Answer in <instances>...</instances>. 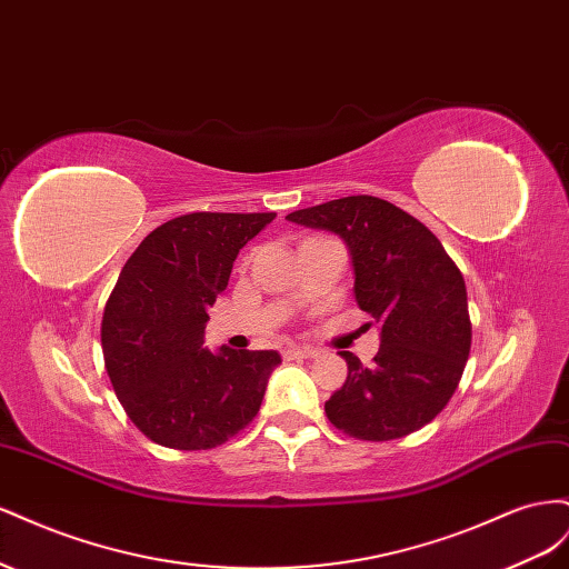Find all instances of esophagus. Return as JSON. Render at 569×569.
Segmentation results:
<instances>
[{
	"label": "esophagus",
	"mask_w": 569,
	"mask_h": 569,
	"mask_svg": "<svg viewBox=\"0 0 569 569\" xmlns=\"http://www.w3.org/2000/svg\"><path fill=\"white\" fill-rule=\"evenodd\" d=\"M318 351L311 349V347H287L282 351V358L284 360H295V358H316Z\"/></svg>",
	"instance_id": "1"
}]
</instances>
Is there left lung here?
<instances>
[{
  "label": "left lung",
  "mask_w": 569,
  "mask_h": 569,
  "mask_svg": "<svg viewBox=\"0 0 569 569\" xmlns=\"http://www.w3.org/2000/svg\"><path fill=\"white\" fill-rule=\"evenodd\" d=\"M287 220L343 239L356 301L380 325L370 368L339 351L349 375L325 403L327 418L363 441L418 432L451 401L470 356L468 291L453 258L418 218L368 194L311 206Z\"/></svg>",
  "instance_id": "1"
}]
</instances>
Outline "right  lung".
Returning a JSON list of instances; mask_svg holds the SVG:
<instances>
[{
  "label": "right lung",
  "mask_w": 569,
  "mask_h": 569,
  "mask_svg": "<svg viewBox=\"0 0 569 569\" xmlns=\"http://www.w3.org/2000/svg\"><path fill=\"white\" fill-rule=\"evenodd\" d=\"M274 213H187L149 232L101 318L113 391L137 429L178 451L226 443L256 418L278 351L203 349L209 306Z\"/></svg>",
  "instance_id": "1"
}]
</instances>
